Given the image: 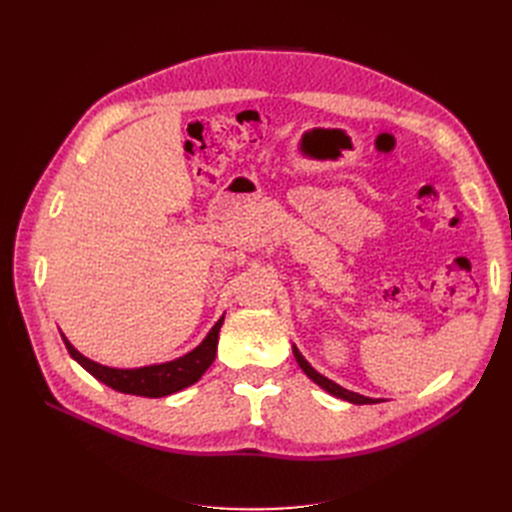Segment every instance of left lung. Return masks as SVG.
I'll return each mask as SVG.
<instances>
[{
    "label": "left lung",
    "mask_w": 512,
    "mask_h": 512,
    "mask_svg": "<svg viewBox=\"0 0 512 512\" xmlns=\"http://www.w3.org/2000/svg\"><path fill=\"white\" fill-rule=\"evenodd\" d=\"M292 354H294V359H297L299 367L305 371V374H307L309 378H312V380L320 386V389H324V391L335 395V397H339V399H346V401H350V404H356V406H361V404H378L376 399L359 395V393H352V391L344 389V386H339V384H335L333 380H329V378H324L322 374H318V371L305 361V356L299 352L297 346H292Z\"/></svg>",
    "instance_id": "1"
}]
</instances>
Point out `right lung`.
<instances>
[{"mask_svg": "<svg viewBox=\"0 0 512 512\" xmlns=\"http://www.w3.org/2000/svg\"><path fill=\"white\" fill-rule=\"evenodd\" d=\"M222 324H224V316L213 324V329L209 331V335L203 339V342H200V346H196L188 354L179 356V359L160 363V365L136 367V369H117V367L100 365L76 350L68 342L64 333H61V337H64V344L72 359L81 367H85L96 380L111 386V389L119 393H128V395H141V397H166L185 389V386L198 382L200 376L209 369V365L215 361V352H218V337H220Z\"/></svg>", "mask_w": 512, "mask_h": 512, "instance_id": "right-lung-1", "label": "right lung"}]
</instances>
